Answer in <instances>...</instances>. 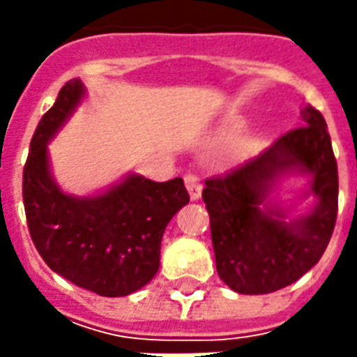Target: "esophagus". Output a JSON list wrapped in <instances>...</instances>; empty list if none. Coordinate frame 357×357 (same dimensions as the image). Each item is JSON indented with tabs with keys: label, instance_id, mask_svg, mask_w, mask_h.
Here are the masks:
<instances>
[{
	"label": "esophagus",
	"instance_id": "esophagus-1",
	"mask_svg": "<svg viewBox=\"0 0 357 357\" xmlns=\"http://www.w3.org/2000/svg\"><path fill=\"white\" fill-rule=\"evenodd\" d=\"M185 186L190 195V200H199L200 195H202V183H200L199 176L195 174H186L185 176Z\"/></svg>",
	"mask_w": 357,
	"mask_h": 357
}]
</instances>
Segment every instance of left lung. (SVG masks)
Masks as SVG:
<instances>
[{"mask_svg": "<svg viewBox=\"0 0 357 357\" xmlns=\"http://www.w3.org/2000/svg\"><path fill=\"white\" fill-rule=\"evenodd\" d=\"M290 130L244 167L208 178L202 200L211 216L216 272L238 294H270L302 278L322 258L337 216V165L326 121L302 109ZM286 176H308L298 199L314 197L308 213L271 197Z\"/></svg>", "mask_w": 357, "mask_h": 357, "instance_id": "left-lung-1", "label": "left lung"}]
</instances>
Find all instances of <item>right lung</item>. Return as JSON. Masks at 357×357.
Instances as JSON below:
<instances>
[{
  "label": "right lung",
  "mask_w": 357,
  "mask_h": 357,
  "mask_svg": "<svg viewBox=\"0 0 357 357\" xmlns=\"http://www.w3.org/2000/svg\"><path fill=\"white\" fill-rule=\"evenodd\" d=\"M85 95L81 79L67 81L39 121L23 169V204L35 248L53 272L79 288L119 298L155 278L165 228L188 204V192L183 178L155 183L137 172L91 197L61 190L47 144Z\"/></svg>",
  "instance_id": "right-lung-1"
}]
</instances>
